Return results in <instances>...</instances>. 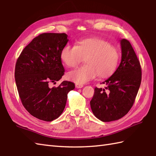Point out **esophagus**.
Wrapping results in <instances>:
<instances>
[{
  "label": "esophagus",
  "instance_id": "obj_1",
  "mask_svg": "<svg viewBox=\"0 0 156 156\" xmlns=\"http://www.w3.org/2000/svg\"><path fill=\"white\" fill-rule=\"evenodd\" d=\"M83 87V85L75 84V87H76V88H77V89H79V88H82Z\"/></svg>",
  "mask_w": 156,
  "mask_h": 156
}]
</instances>
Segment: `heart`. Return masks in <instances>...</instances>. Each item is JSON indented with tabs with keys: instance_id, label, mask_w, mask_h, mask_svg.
Returning <instances> with one entry per match:
<instances>
[{
	"instance_id": "obj_1",
	"label": "heart",
	"mask_w": 156,
	"mask_h": 156,
	"mask_svg": "<svg viewBox=\"0 0 156 156\" xmlns=\"http://www.w3.org/2000/svg\"><path fill=\"white\" fill-rule=\"evenodd\" d=\"M60 58L67 67H75L85 58L86 66L69 71L67 78L77 84L92 80L98 75L101 78L112 74L119 59V49L101 37L79 40L76 45L67 44L61 51Z\"/></svg>"
}]
</instances>
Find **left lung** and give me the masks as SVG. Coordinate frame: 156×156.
<instances>
[{"instance_id":"8db88e82","label":"left lung","mask_w":156,"mask_h":156,"mask_svg":"<svg viewBox=\"0 0 156 156\" xmlns=\"http://www.w3.org/2000/svg\"><path fill=\"white\" fill-rule=\"evenodd\" d=\"M122 58L116 71L102 84L105 89L94 88L90 102L98 119L111 122L124 116L134 105L142 81V68L130 41L120 40Z\"/></svg>"}]
</instances>
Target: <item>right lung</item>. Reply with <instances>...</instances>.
<instances>
[{
	"mask_svg": "<svg viewBox=\"0 0 156 156\" xmlns=\"http://www.w3.org/2000/svg\"><path fill=\"white\" fill-rule=\"evenodd\" d=\"M65 33L40 34L24 48L15 66V81L22 105L30 115L46 122L62 115L68 93L75 89L74 83L67 81L49 87L64 75L60 54L69 41Z\"/></svg>",
	"mask_w": 156,
	"mask_h": 156,
	"instance_id": "add662e5",
	"label": "right lung"
}]
</instances>
